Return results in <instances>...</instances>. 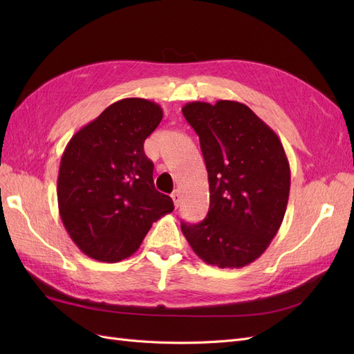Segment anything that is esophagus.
Returning <instances> with one entry per match:
<instances>
[{"instance_id": "esophagus-1", "label": "esophagus", "mask_w": 354, "mask_h": 354, "mask_svg": "<svg viewBox=\"0 0 354 354\" xmlns=\"http://www.w3.org/2000/svg\"><path fill=\"white\" fill-rule=\"evenodd\" d=\"M171 198H173V202H174V205H176V208H178V205H180V201H181V196H180V192L178 190H176L173 195H171Z\"/></svg>"}]
</instances>
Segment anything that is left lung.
Returning <instances> with one entry per match:
<instances>
[{"mask_svg": "<svg viewBox=\"0 0 354 354\" xmlns=\"http://www.w3.org/2000/svg\"><path fill=\"white\" fill-rule=\"evenodd\" d=\"M181 111L199 136L209 183L205 220L181 221V232L207 264L239 269L259 259L282 224L291 186L283 146L243 103L192 102Z\"/></svg>", "mask_w": 354, "mask_h": 354, "instance_id": "1", "label": "left lung"}]
</instances>
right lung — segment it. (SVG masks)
<instances>
[{
  "instance_id": "add662e5",
  "label": "right lung",
  "mask_w": 354,
  "mask_h": 354,
  "mask_svg": "<svg viewBox=\"0 0 354 354\" xmlns=\"http://www.w3.org/2000/svg\"><path fill=\"white\" fill-rule=\"evenodd\" d=\"M162 115L151 100H118L82 127L62 155L60 218L94 260L116 263L133 255L152 224L174 209L173 199L155 189L153 162L143 149Z\"/></svg>"
}]
</instances>
